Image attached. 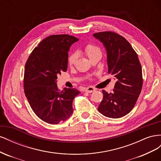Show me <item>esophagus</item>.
<instances>
[{
	"label": "esophagus",
	"instance_id": "1",
	"mask_svg": "<svg viewBox=\"0 0 161 161\" xmlns=\"http://www.w3.org/2000/svg\"><path fill=\"white\" fill-rule=\"evenodd\" d=\"M95 91V89H94L93 87H91V86H89V87H87V88L85 89V91L87 92H89V93H91V92H94Z\"/></svg>",
	"mask_w": 161,
	"mask_h": 161
}]
</instances>
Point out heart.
Instances as JSON below:
<instances>
[{
	"mask_svg": "<svg viewBox=\"0 0 161 161\" xmlns=\"http://www.w3.org/2000/svg\"><path fill=\"white\" fill-rule=\"evenodd\" d=\"M84 50L86 56L89 58H91L92 56L97 54V53H101L100 48L98 46L92 44V43H89V44H87L85 47ZM76 58H77V55L76 53H71V54L69 56V58H68V60H67L68 65L69 66H72L75 64Z\"/></svg>",
	"mask_w": 161,
	"mask_h": 161,
	"instance_id": "1",
	"label": "heart"
}]
</instances>
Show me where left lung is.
I'll return each mask as SVG.
<instances>
[{
  "label": "left lung",
  "mask_w": 161,
  "mask_h": 161,
  "mask_svg": "<svg viewBox=\"0 0 161 161\" xmlns=\"http://www.w3.org/2000/svg\"><path fill=\"white\" fill-rule=\"evenodd\" d=\"M93 36L105 47L108 73L116 79L113 92L103 90L98 111L108 118H119L130 113L138 99L143 85L142 66L137 53L123 36L114 31Z\"/></svg>",
  "instance_id": "left-lung-1"
}]
</instances>
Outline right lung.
<instances>
[{
    "label": "right lung",
    "instance_id": "1",
    "mask_svg": "<svg viewBox=\"0 0 161 161\" xmlns=\"http://www.w3.org/2000/svg\"><path fill=\"white\" fill-rule=\"evenodd\" d=\"M79 39L67 34L48 36L29 56L24 71V92L34 113L43 121L58 124L73 112L72 101L80 92L76 89L58 91L57 76L68 68V52Z\"/></svg>",
    "mask_w": 161,
    "mask_h": 161
}]
</instances>
